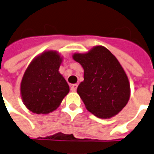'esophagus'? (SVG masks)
Instances as JSON below:
<instances>
[{"label": "esophagus", "instance_id": "34e87169", "mask_svg": "<svg viewBox=\"0 0 154 154\" xmlns=\"http://www.w3.org/2000/svg\"><path fill=\"white\" fill-rule=\"evenodd\" d=\"M77 87H78L77 84H73V85H71V87H70V90H71L72 92H75L76 90H77Z\"/></svg>", "mask_w": 154, "mask_h": 154}]
</instances>
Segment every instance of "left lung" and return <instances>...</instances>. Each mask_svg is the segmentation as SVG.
Segmentation results:
<instances>
[{
	"label": "left lung",
	"instance_id": "obj_1",
	"mask_svg": "<svg viewBox=\"0 0 154 154\" xmlns=\"http://www.w3.org/2000/svg\"><path fill=\"white\" fill-rule=\"evenodd\" d=\"M73 59L84 68V81L77 92L85 107L100 119L119 113L130 98L128 75L115 56L106 47L94 46L85 54L75 53Z\"/></svg>",
	"mask_w": 154,
	"mask_h": 154
}]
</instances>
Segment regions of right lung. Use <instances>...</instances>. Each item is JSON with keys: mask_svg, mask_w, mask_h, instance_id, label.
Here are the masks:
<instances>
[{"mask_svg": "<svg viewBox=\"0 0 154 154\" xmlns=\"http://www.w3.org/2000/svg\"><path fill=\"white\" fill-rule=\"evenodd\" d=\"M62 57L47 50L32 60L20 84L21 97L30 111L46 114L55 110L70 92L69 85L60 74Z\"/></svg>", "mask_w": 154, "mask_h": 154, "instance_id": "add662e5", "label": "right lung"}]
</instances>
